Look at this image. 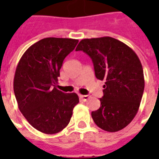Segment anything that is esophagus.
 <instances>
[{
  "label": "esophagus",
  "mask_w": 159,
  "mask_h": 159,
  "mask_svg": "<svg viewBox=\"0 0 159 159\" xmlns=\"http://www.w3.org/2000/svg\"><path fill=\"white\" fill-rule=\"evenodd\" d=\"M80 97L82 98V101L86 102V101H87V100L89 99L90 96H89V95H80Z\"/></svg>",
  "instance_id": "34e87169"
}]
</instances>
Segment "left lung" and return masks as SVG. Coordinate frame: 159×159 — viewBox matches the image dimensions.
Returning <instances> with one entry per match:
<instances>
[{
  "mask_svg": "<svg viewBox=\"0 0 159 159\" xmlns=\"http://www.w3.org/2000/svg\"><path fill=\"white\" fill-rule=\"evenodd\" d=\"M76 51L91 57L96 77L105 81L101 106L92 112L93 120L108 132L120 130L134 118L143 97V71L138 56L111 37L82 39Z\"/></svg>",
  "mask_w": 159,
  "mask_h": 159,
  "instance_id": "1",
  "label": "left lung"
}]
</instances>
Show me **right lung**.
I'll return each instance as SVG.
<instances>
[{"label":"right lung","instance_id":"right-lung-1","mask_svg":"<svg viewBox=\"0 0 159 159\" xmlns=\"http://www.w3.org/2000/svg\"><path fill=\"white\" fill-rule=\"evenodd\" d=\"M77 43L72 39H43L25 51L16 67L14 92L19 109L40 132L52 134L62 130L79 102L76 93L55 87L63 60Z\"/></svg>","mask_w":159,"mask_h":159}]
</instances>
